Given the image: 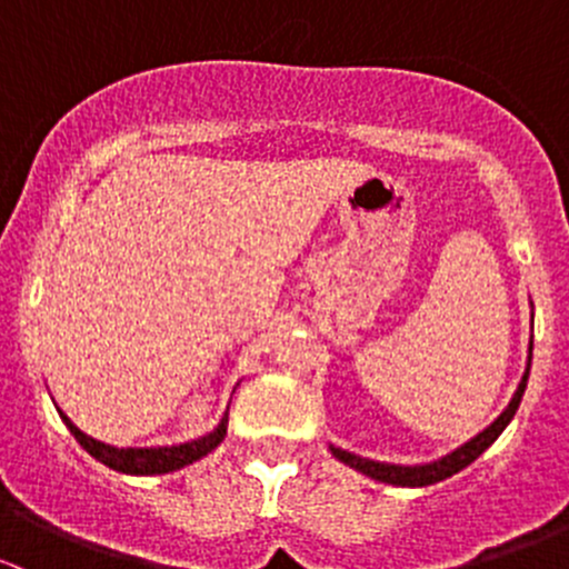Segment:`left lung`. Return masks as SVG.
Listing matches in <instances>:
<instances>
[{
  "label": "left lung",
  "instance_id": "obj_1",
  "mask_svg": "<svg viewBox=\"0 0 569 569\" xmlns=\"http://www.w3.org/2000/svg\"><path fill=\"white\" fill-rule=\"evenodd\" d=\"M529 349H533V341H531ZM529 369H531V352H529V366H526L523 380H520L518 391H515L512 401H509L507 410H503L501 416H498L496 421H492L490 427L485 429V432H479V435H476V438H470L468 443L460 446V449H457V451H451V455L440 457V460H435V462H429V465H391V462L366 460V457L349 455V451L330 446L332 457H336V460H341L343 465H349V468L360 470V473L371 476V479L386 481V485H396V487H427V485H435V481L449 479V476L460 473L462 468H468V465L473 462L476 457L485 455V449H490V446L498 440V435H501L503 429H507V423L512 421L515 412H518L520 399H523L526 382H529Z\"/></svg>",
  "mask_w": 569,
  "mask_h": 569
}]
</instances>
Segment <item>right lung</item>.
Here are the masks:
<instances>
[{"instance_id":"obj_1","label":"right lung","mask_w":569,"mask_h":569,"mask_svg":"<svg viewBox=\"0 0 569 569\" xmlns=\"http://www.w3.org/2000/svg\"><path fill=\"white\" fill-rule=\"evenodd\" d=\"M60 418L66 421V427L71 429L73 438L79 440L84 451L90 457H96L99 462H104L107 468L120 470V473H131V476H153V473H170V470L183 468V465H192L200 457H206L209 451H214L217 446L226 440L228 432V412L222 416V421L217 423L214 432L203 435V438L192 440V443H181V446H162V449H114V446L101 443V440L88 438L82 429H77L71 423V418L66 412H60Z\"/></svg>"}]
</instances>
